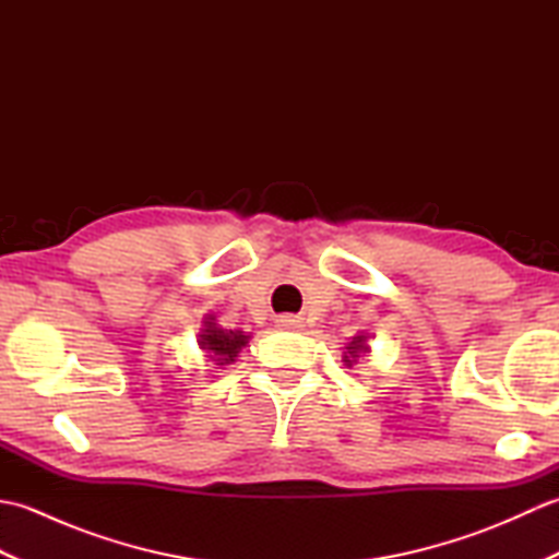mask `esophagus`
I'll return each instance as SVG.
<instances>
[{
    "label": "esophagus",
    "mask_w": 559,
    "mask_h": 559,
    "mask_svg": "<svg viewBox=\"0 0 559 559\" xmlns=\"http://www.w3.org/2000/svg\"><path fill=\"white\" fill-rule=\"evenodd\" d=\"M276 322H278V326H283V329H295V331H300V329L305 326L302 317H293V314H283V317L276 319Z\"/></svg>",
    "instance_id": "obj_1"
}]
</instances>
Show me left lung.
<instances>
[{
  "label": "left lung",
  "instance_id": "8db88e82",
  "mask_svg": "<svg viewBox=\"0 0 559 559\" xmlns=\"http://www.w3.org/2000/svg\"><path fill=\"white\" fill-rule=\"evenodd\" d=\"M367 341H370V336H367V334L353 336L346 343V350H343V362L353 367L360 358H367V355H370V343H367Z\"/></svg>",
  "mask_w": 559,
  "mask_h": 559
}]
</instances>
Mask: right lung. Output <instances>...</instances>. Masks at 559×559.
<instances>
[{"instance_id": "add662e5", "label": "right lung", "mask_w": 559, "mask_h": 559, "mask_svg": "<svg viewBox=\"0 0 559 559\" xmlns=\"http://www.w3.org/2000/svg\"><path fill=\"white\" fill-rule=\"evenodd\" d=\"M249 338H252V336H249L247 331L223 329L218 324L216 314H206L204 322H201L197 343H199V348L206 353L209 362L223 367V365L235 362L237 353H242V348L247 346Z\"/></svg>"}]
</instances>
